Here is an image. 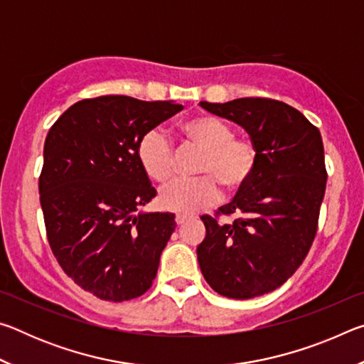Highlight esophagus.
Wrapping results in <instances>:
<instances>
[{
    "label": "esophagus",
    "mask_w": 364,
    "mask_h": 364,
    "mask_svg": "<svg viewBox=\"0 0 364 364\" xmlns=\"http://www.w3.org/2000/svg\"><path fill=\"white\" fill-rule=\"evenodd\" d=\"M188 218H189V215H188V213H176L175 221H176V225H183L184 221H186Z\"/></svg>",
    "instance_id": "esophagus-1"
}]
</instances>
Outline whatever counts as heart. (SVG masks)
I'll return each mask as SVG.
<instances>
[{"instance_id":"heart-1","label":"heart","mask_w":364,"mask_h":364,"mask_svg":"<svg viewBox=\"0 0 364 364\" xmlns=\"http://www.w3.org/2000/svg\"><path fill=\"white\" fill-rule=\"evenodd\" d=\"M184 138L204 149L199 173L193 180H176L160 191L159 202L167 210L191 213L215 204L220 197L218 181L228 189H239L255 170L257 149L247 139L234 138V130L218 117L200 114L181 122ZM138 160L152 181L165 183L173 176L175 154L171 141L160 130L139 138Z\"/></svg>"}]
</instances>
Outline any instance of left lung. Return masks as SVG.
<instances>
[{"label":"left lung","mask_w":364,"mask_h":364,"mask_svg":"<svg viewBox=\"0 0 364 364\" xmlns=\"http://www.w3.org/2000/svg\"><path fill=\"white\" fill-rule=\"evenodd\" d=\"M213 115L237 123L257 149L255 170L220 213L232 223L200 217L205 237L197 260L215 292L230 299L268 294L295 273L315 239L326 191L321 133L286 102L241 97L200 101Z\"/></svg>","instance_id":"obj_1"}]
</instances>
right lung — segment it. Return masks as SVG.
Listing matches in <instances>:
<instances>
[{
	"mask_svg": "<svg viewBox=\"0 0 364 364\" xmlns=\"http://www.w3.org/2000/svg\"><path fill=\"white\" fill-rule=\"evenodd\" d=\"M181 109L100 96L73 104L48 133L38 183L48 241L65 274L102 300L136 299L156 278L175 213L139 212L157 191L136 147Z\"/></svg>",
	"mask_w": 364,
	"mask_h": 364,
	"instance_id": "1",
	"label": "right lung"
}]
</instances>
